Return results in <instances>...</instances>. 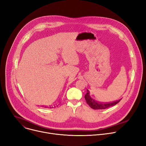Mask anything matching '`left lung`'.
Masks as SVG:
<instances>
[{"label": "left lung", "mask_w": 146, "mask_h": 146, "mask_svg": "<svg viewBox=\"0 0 146 146\" xmlns=\"http://www.w3.org/2000/svg\"><path fill=\"white\" fill-rule=\"evenodd\" d=\"M89 91L88 90H87V93L85 94V99L86 100V103L88 104V105L90 106L91 108H92L93 109H95V110H98V109H105L108 108H109L110 106H114L115 105H116L117 103H119L120 102V100H117V101H115L113 102H110V103H100L98 102L96 100H95L94 99H93L91 96L90 94H89Z\"/></svg>", "instance_id": "left-lung-1"}]
</instances>
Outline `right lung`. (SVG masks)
Listing matches in <instances>:
<instances>
[{
	"label": "right lung",
	"mask_w": 146,
	"mask_h": 146,
	"mask_svg": "<svg viewBox=\"0 0 146 146\" xmlns=\"http://www.w3.org/2000/svg\"><path fill=\"white\" fill-rule=\"evenodd\" d=\"M55 107H56V106H55ZM46 108H48V107H46ZM49 108H53V107H49Z\"/></svg>",
	"instance_id": "right-lung-1"
}]
</instances>
